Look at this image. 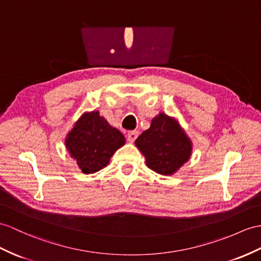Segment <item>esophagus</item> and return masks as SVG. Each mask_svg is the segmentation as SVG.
<instances>
[{"label": "esophagus", "mask_w": 261, "mask_h": 261, "mask_svg": "<svg viewBox=\"0 0 261 261\" xmlns=\"http://www.w3.org/2000/svg\"><path fill=\"white\" fill-rule=\"evenodd\" d=\"M137 136H138V132L137 130L128 132V133H127V141H128L129 143H134L135 139L137 138Z\"/></svg>", "instance_id": "obj_1"}]
</instances>
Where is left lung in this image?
<instances>
[{"label":"left lung","mask_w":261,"mask_h":261,"mask_svg":"<svg viewBox=\"0 0 261 261\" xmlns=\"http://www.w3.org/2000/svg\"><path fill=\"white\" fill-rule=\"evenodd\" d=\"M146 165L161 175H173L192 155V142L176 119L161 113L135 141Z\"/></svg>","instance_id":"1"}]
</instances>
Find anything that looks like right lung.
Listing matches in <instances>:
<instances>
[{
    "label": "right lung",
    "mask_w": 261,
    "mask_h": 261,
    "mask_svg": "<svg viewBox=\"0 0 261 261\" xmlns=\"http://www.w3.org/2000/svg\"><path fill=\"white\" fill-rule=\"evenodd\" d=\"M124 144V135L99 116L97 111L85 113L65 139L69 155L84 174L106 167L114 152Z\"/></svg>",
    "instance_id": "1"
}]
</instances>
